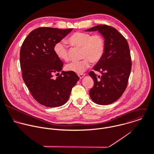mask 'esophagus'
<instances>
[{
  "mask_svg": "<svg viewBox=\"0 0 154 154\" xmlns=\"http://www.w3.org/2000/svg\"><path fill=\"white\" fill-rule=\"evenodd\" d=\"M78 75L80 77V79H83L85 76V74H78Z\"/></svg>",
  "mask_w": 154,
  "mask_h": 154,
  "instance_id": "1",
  "label": "esophagus"
}]
</instances>
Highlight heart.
Masks as SVG:
<instances>
[{"mask_svg": "<svg viewBox=\"0 0 154 154\" xmlns=\"http://www.w3.org/2000/svg\"><path fill=\"white\" fill-rule=\"evenodd\" d=\"M72 45L81 47V57L79 61H72L66 66L68 71L82 74L90 66L91 61L98 62L102 58L105 51V41L103 36L99 35H92L88 32H77L72 34L68 39ZM54 52L62 60L68 61L69 56L65 41L57 42L54 46Z\"/></svg>", "mask_w": 154, "mask_h": 154, "instance_id": "1", "label": "heart"}]
</instances>
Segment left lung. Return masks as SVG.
<instances>
[{"instance_id":"8db88e82","label":"left lung","mask_w":154,"mask_h":154,"mask_svg":"<svg viewBox=\"0 0 154 154\" xmlns=\"http://www.w3.org/2000/svg\"><path fill=\"white\" fill-rule=\"evenodd\" d=\"M85 31H98L105 39L104 54L93 68L102 75L97 76L94 71L89 74L94 81L90 97L100 105L112 104L122 96L128 85L132 65L128 44L115 28L107 25H98Z\"/></svg>"}]
</instances>
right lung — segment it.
<instances>
[{
  "label": "right lung",
  "instance_id": "right-lung-1",
  "mask_svg": "<svg viewBox=\"0 0 154 154\" xmlns=\"http://www.w3.org/2000/svg\"><path fill=\"white\" fill-rule=\"evenodd\" d=\"M72 30L39 27L32 31L22 44L20 62L23 79L34 99L45 107L65 104L79 80L75 72L62 71L63 62L54 52V45ZM55 73L56 78L53 77Z\"/></svg>",
  "mask_w": 154,
  "mask_h": 154
}]
</instances>
